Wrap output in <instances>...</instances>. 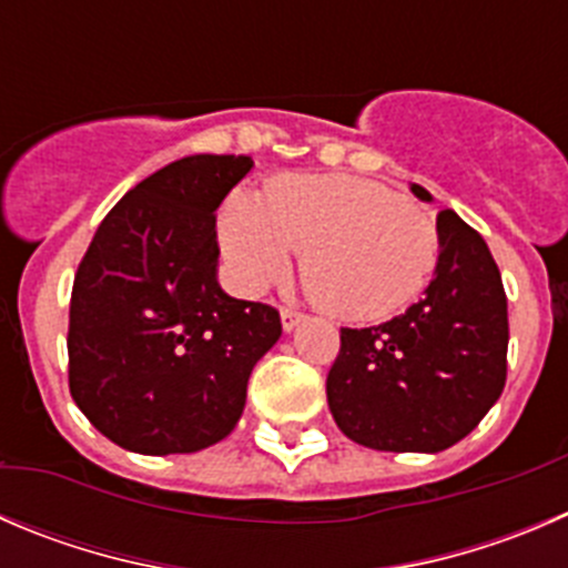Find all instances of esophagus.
<instances>
[{
  "instance_id": "esophagus-1",
  "label": "esophagus",
  "mask_w": 568,
  "mask_h": 568,
  "mask_svg": "<svg viewBox=\"0 0 568 568\" xmlns=\"http://www.w3.org/2000/svg\"><path fill=\"white\" fill-rule=\"evenodd\" d=\"M280 318H283L285 333H291V329H294L296 324H300L305 316H302L300 311H294V307H283V311H280Z\"/></svg>"
}]
</instances>
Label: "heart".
<instances>
[{
  "label": "heart",
  "instance_id": "b5f03b06",
  "mask_svg": "<svg viewBox=\"0 0 568 568\" xmlns=\"http://www.w3.org/2000/svg\"><path fill=\"white\" fill-rule=\"evenodd\" d=\"M222 246L241 288L261 294L291 268L329 316L372 322L410 305L438 266L442 235L422 207L349 174H291L263 202L235 194Z\"/></svg>",
  "mask_w": 568,
  "mask_h": 568
}]
</instances>
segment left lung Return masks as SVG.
Segmentation results:
<instances>
[{"instance_id":"8db88e82","label":"left lung","mask_w":568,"mask_h":568,"mask_svg":"<svg viewBox=\"0 0 568 568\" xmlns=\"http://www.w3.org/2000/svg\"><path fill=\"white\" fill-rule=\"evenodd\" d=\"M430 202L422 185H410ZM416 305L377 327H341L327 402L346 438L379 453H442L475 430L508 377V300L486 241L455 211Z\"/></svg>"}]
</instances>
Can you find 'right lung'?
<instances>
[{"label":"right lung","instance_id":"obj_1","mask_svg":"<svg viewBox=\"0 0 568 568\" xmlns=\"http://www.w3.org/2000/svg\"><path fill=\"white\" fill-rule=\"evenodd\" d=\"M246 155H191L126 191L74 274L69 390L88 422L141 455L200 453L233 433L277 307L216 280V211Z\"/></svg>","mask_w":568,"mask_h":568}]
</instances>
